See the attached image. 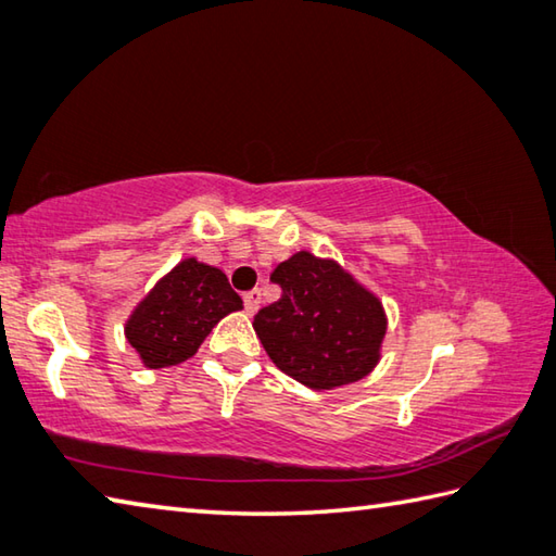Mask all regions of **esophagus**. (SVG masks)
<instances>
[{
    "instance_id": "obj_1",
    "label": "esophagus",
    "mask_w": 556,
    "mask_h": 556,
    "mask_svg": "<svg viewBox=\"0 0 556 556\" xmlns=\"http://www.w3.org/2000/svg\"><path fill=\"white\" fill-rule=\"evenodd\" d=\"M243 301H245V311L252 316V313H255L262 304V291L260 289L248 291V294H243Z\"/></svg>"
}]
</instances>
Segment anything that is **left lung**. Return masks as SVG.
I'll use <instances>...</instances> for the list:
<instances>
[{
  "label": "left lung",
  "mask_w": 556,
  "mask_h": 556,
  "mask_svg": "<svg viewBox=\"0 0 556 556\" xmlns=\"http://www.w3.org/2000/svg\"><path fill=\"white\" fill-rule=\"evenodd\" d=\"M269 279L281 296L257 311L252 328L285 375L311 389H332L375 369L387 332L377 296L311 252L281 262Z\"/></svg>",
  "instance_id": "1"
}]
</instances>
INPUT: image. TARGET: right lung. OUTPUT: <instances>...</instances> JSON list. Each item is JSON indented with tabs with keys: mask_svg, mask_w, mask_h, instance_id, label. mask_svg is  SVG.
<instances>
[{
	"mask_svg": "<svg viewBox=\"0 0 556 556\" xmlns=\"http://www.w3.org/2000/svg\"><path fill=\"white\" fill-rule=\"evenodd\" d=\"M243 308L224 271L185 260L134 311L126 338L150 369L189 359L216 323Z\"/></svg>",
	"mask_w": 556,
	"mask_h": 556,
	"instance_id": "obj_1",
	"label": "right lung"
}]
</instances>
